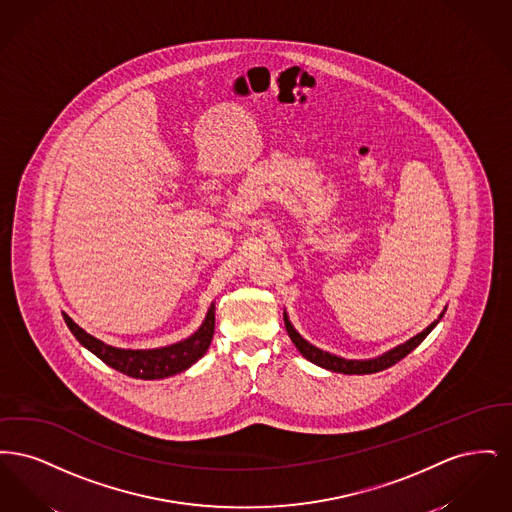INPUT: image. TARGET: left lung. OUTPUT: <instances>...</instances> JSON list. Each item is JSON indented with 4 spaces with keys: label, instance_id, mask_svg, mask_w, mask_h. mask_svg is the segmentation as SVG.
Masks as SVG:
<instances>
[{
    "label": "left lung",
    "instance_id": "left-lung-1",
    "mask_svg": "<svg viewBox=\"0 0 512 512\" xmlns=\"http://www.w3.org/2000/svg\"><path fill=\"white\" fill-rule=\"evenodd\" d=\"M441 317H443V313L439 315L438 320H434V322H432L428 328H424L420 334H416L411 340H407L405 343L393 347L390 351H386L384 355L374 357V359H366V361H355V359H343V357L332 355V353H328V351H322V349L315 347L313 343L303 340V338L299 336V332L293 328L290 318H288L286 311H284L286 330H288V336L292 338L293 345L297 347V351H299L307 361L322 366V368H326V370H332V372H341V374H372V372H380V370H384V368H390V366L395 365V363H399L403 357H407V355H409L413 349H416V347L424 341V338L438 326Z\"/></svg>",
    "mask_w": 512,
    "mask_h": 512
}]
</instances>
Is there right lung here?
Here are the masks:
<instances>
[{"instance_id": "1", "label": "right lung", "mask_w": 512, "mask_h": 512, "mask_svg": "<svg viewBox=\"0 0 512 512\" xmlns=\"http://www.w3.org/2000/svg\"><path fill=\"white\" fill-rule=\"evenodd\" d=\"M63 318L69 330L73 332L74 338L80 341L88 351H92L105 365L119 370L130 378H140V380H159V378H169L178 372H184L205 355L215 334V303L207 311V317L199 326V330L190 338L172 343L167 347H157V349L113 347L84 332L69 315L63 313Z\"/></svg>"}]
</instances>
